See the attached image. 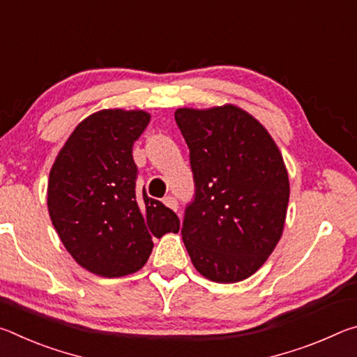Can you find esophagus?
<instances>
[{
    "instance_id": "1",
    "label": "esophagus",
    "mask_w": 357,
    "mask_h": 357,
    "mask_svg": "<svg viewBox=\"0 0 357 357\" xmlns=\"http://www.w3.org/2000/svg\"><path fill=\"white\" fill-rule=\"evenodd\" d=\"M164 204H165V206L170 208V209H173V211H178V202H176V198L172 197V195H167V197L164 198Z\"/></svg>"
}]
</instances>
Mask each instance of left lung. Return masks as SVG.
Here are the masks:
<instances>
[{
  "label": "left lung",
  "instance_id": "1",
  "mask_svg": "<svg viewBox=\"0 0 357 357\" xmlns=\"http://www.w3.org/2000/svg\"><path fill=\"white\" fill-rule=\"evenodd\" d=\"M195 183L183 241L195 269L236 283L264 264L282 238L289 200L283 157L261 123L236 105L178 108Z\"/></svg>",
  "mask_w": 357,
  "mask_h": 357
}]
</instances>
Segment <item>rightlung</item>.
Returning a JSON list of instances; mask_svg holds the SVG:
<instances>
[{"instance_id":"obj_1","label":"right lung","mask_w":357,"mask_h":357,"mask_svg":"<svg viewBox=\"0 0 357 357\" xmlns=\"http://www.w3.org/2000/svg\"><path fill=\"white\" fill-rule=\"evenodd\" d=\"M151 114L110 108L89 114L56 155L47 189L48 213L72 258L100 277L134 274L153 239L179 231L170 208L137 190L132 155Z\"/></svg>"}]
</instances>
